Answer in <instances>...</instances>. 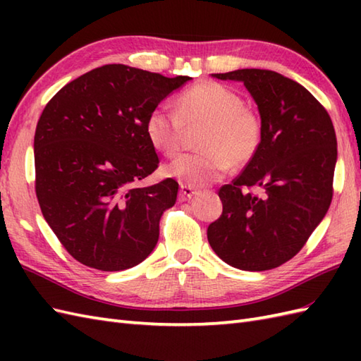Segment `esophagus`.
Listing matches in <instances>:
<instances>
[{
    "label": "esophagus",
    "mask_w": 361,
    "mask_h": 361,
    "mask_svg": "<svg viewBox=\"0 0 361 361\" xmlns=\"http://www.w3.org/2000/svg\"><path fill=\"white\" fill-rule=\"evenodd\" d=\"M197 194H198L197 189H194V188H190L188 185H181L180 186V200L181 202H186V200H189V198L195 197Z\"/></svg>",
    "instance_id": "esophagus-1"
}]
</instances>
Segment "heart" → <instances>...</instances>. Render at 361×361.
<instances>
[{
	"mask_svg": "<svg viewBox=\"0 0 361 361\" xmlns=\"http://www.w3.org/2000/svg\"><path fill=\"white\" fill-rule=\"evenodd\" d=\"M198 145L203 150L185 153L164 167V173L190 188L224 178L231 166H245L262 142L264 124L243 99L221 83L200 82L178 97L176 110L158 105L145 119L149 142L173 157L180 150L186 127L202 126Z\"/></svg>",
	"mask_w": 361,
	"mask_h": 361,
	"instance_id": "b5f03b06",
	"label": "heart"
}]
</instances>
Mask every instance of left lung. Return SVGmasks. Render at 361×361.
<instances>
[{
  "instance_id": "left-lung-1",
  "label": "left lung",
  "mask_w": 361,
  "mask_h": 361,
  "mask_svg": "<svg viewBox=\"0 0 361 361\" xmlns=\"http://www.w3.org/2000/svg\"><path fill=\"white\" fill-rule=\"evenodd\" d=\"M243 82L257 104L260 147L231 185L219 189L221 216L208 240L228 265L265 271L296 256L334 195L336 136L326 109L298 82L268 70L212 74ZM260 187L263 195L247 191Z\"/></svg>"
}]
</instances>
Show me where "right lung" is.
<instances>
[{"label": "right lung", "instance_id": "add662e5", "mask_svg": "<svg viewBox=\"0 0 361 361\" xmlns=\"http://www.w3.org/2000/svg\"><path fill=\"white\" fill-rule=\"evenodd\" d=\"M188 80L104 65L46 104L34 137L35 194L44 220L80 264L121 271L155 248L178 183L135 186L159 163L145 119Z\"/></svg>", "mask_w": 361, "mask_h": 361}]
</instances>
